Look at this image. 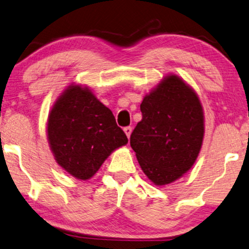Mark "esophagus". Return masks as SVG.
<instances>
[{"instance_id":"34e87169","label":"esophagus","mask_w":249,"mask_h":249,"mask_svg":"<svg viewBox=\"0 0 249 249\" xmlns=\"http://www.w3.org/2000/svg\"><path fill=\"white\" fill-rule=\"evenodd\" d=\"M124 134L127 135V137H128V138H130V135H131L132 128H131V127H125V128L124 129Z\"/></svg>"}]
</instances>
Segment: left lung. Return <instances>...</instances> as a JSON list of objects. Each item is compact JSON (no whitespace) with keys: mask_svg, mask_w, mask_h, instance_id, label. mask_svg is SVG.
<instances>
[{"mask_svg":"<svg viewBox=\"0 0 249 249\" xmlns=\"http://www.w3.org/2000/svg\"><path fill=\"white\" fill-rule=\"evenodd\" d=\"M141 111L130 146L146 177L156 186L169 185L198 158L205 132L202 103L190 85L170 73L145 95Z\"/></svg>","mask_w":249,"mask_h":249,"instance_id":"left-lung-1","label":"left lung"}]
</instances>
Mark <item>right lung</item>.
<instances>
[{
	"label": "right lung",
	"instance_id": "add662e5",
	"mask_svg": "<svg viewBox=\"0 0 249 249\" xmlns=\"http://www.w3.org/2000/svg\"><path fill=\"white\" fill-rule=\"evenodd\" d=\"M46 134L57 164L79 180L90 179L112 152L128 142L110 108L79 84H71L54 102Z\"/></svg>",
	"mask_w": 249,
	"mask_h": 249
}]
</instances>
